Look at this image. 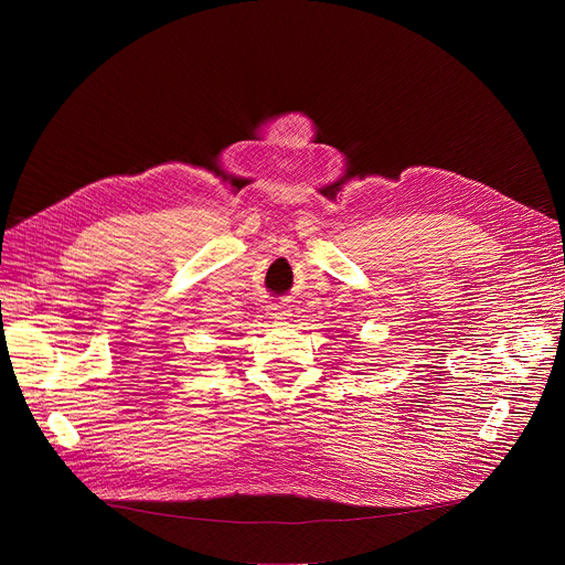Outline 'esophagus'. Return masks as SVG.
Returning a JSON list of instances; mask_svg holds the SVG:
<instances>
[{
	"label": "esophagus",
	"instance_id": "34e87169",
	"mask_svg": "<svg viewBox=\"0 0 565 565\" xmlns=\"http://www.w3.org/2000/svg\"><path fill=\"white\" fill-rule=\"evenodd\" d=\"M267 316H270L273 320H286L290 313L284 305H270V309H267Z\"/></svg>",
	"mask_w": 565,
	"mask_h": 565
}]
</instances>
